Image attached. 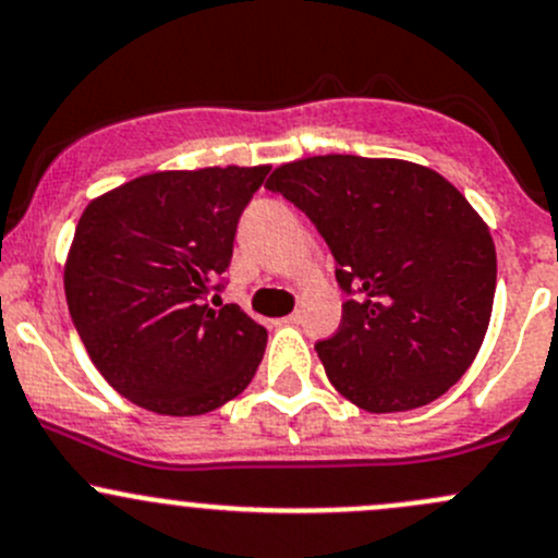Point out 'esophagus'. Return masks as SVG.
<instances>
[{"label":"esophagus","instance_id":"34e87169","mask_svg":"<svg viewBox=\"0 0 558 558\" xmlns=\"http://www.w3.org/2000/svg\"><path fill=\"white\" fill-rule=\"evenodd\" d=\"M298 322H301V312H292L284 319H279V325H298Z\"/></svg>","mask_w":558,"mask_h":558}]
</instances>
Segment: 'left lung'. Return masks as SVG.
Here are the masks:
<instances>
[{
  "instance_id": "8db88e82",
  "label": "left lung",
  "mask_w": 558,
  "mask_h": 558,
  "mask_svg": "<svg viewBox=\"0 0 558 558\" xmlns=\"http://www.w3.org/2000/svg\"><path fill=\"white\" fill-rule=\"evenodd\" d=\"M266 187L317 226L349 295L317 343L332 387L371 413L449 392L484 343L497 287L489 226L468 198L427 166L360 155L292 160Z\"/></svg>"
}]
</instances>
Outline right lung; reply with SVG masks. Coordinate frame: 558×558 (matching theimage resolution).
I'll list each match as a JSON object with an SVG mask.
<instances>
[{
	"label": "right lung",
	"mask_w": 558,
	"mask_h": 558,
	"mask_svg": "<svg viewBox=\"0 0 558 558\" xmlns=\"http://www.w3.org/2000/svg\"><path fill=\"white\" fill-rule=\"evenodd\" d=\"M271 166L155 171L85 206L64 268L69 314L101 376L163 416L244 392L268 332L206 303L231 266L239 217ZM220 298V295H215Z\"/></svg>",
	"instance_id": "1"
}]
</instances>
